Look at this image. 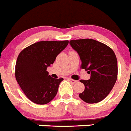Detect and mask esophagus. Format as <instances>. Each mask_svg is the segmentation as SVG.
<instances>
[{"instance_id":"obj_1","label":"esophagus","mask_w":131,"mask_h":131,"mask_svg":"<svg viewBox=\"0 0 131 131\" xmlns=\"http://www.w3.org/2000/svg\"><path fill=\"white\" fill-rule=\"evenodd\" d=\"M68 80H69L71 83H75L77 82L76 80H74V79H68Z\"/></svg>"}]
</instances>
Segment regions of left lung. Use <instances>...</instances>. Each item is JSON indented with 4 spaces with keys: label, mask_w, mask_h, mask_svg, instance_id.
Masks as SVG:
<instances>
[{
    "label": "left lung",
    "mask_w": 131,
    "mask_h": 131,
    "mask_svg": "<svg viewBox=\"0 0 131 131\" xmlns=\"http://www.w3.org/2000/svg\"><path fill=\"white\" fill-rule=\"evenodd\" d=\"M81 60V68L91 73L89 80L81 79L85 89L79 97L88 103H97L109 95L118 75L117 58L113 50L103 43L92 39L70 41Z\"/></svg>",
    "instance_id": "obj_1"
}]
</instances>
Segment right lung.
Returning <instances> with one entry per match:
<instances>
[{
    "instance_id": "add662e5",
    "label": "right lung",
    "mask_w": 131,
    "mask_h": 131,
    "mask_svg": "<svg viewBox=\"0 0 131 131\" xmlns=\"http://www.w3.org/2000/svg\"><path fill=\"white\" fill-rule=\"evenodd\" d=\"M68 43V40L40 41L19 53L15 66L16 79L25 95L34 103H48L56 95L63 79L52 78L47 68L53 64Z\"/></svg>"
}]
</instances>
